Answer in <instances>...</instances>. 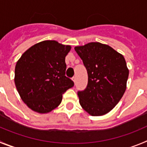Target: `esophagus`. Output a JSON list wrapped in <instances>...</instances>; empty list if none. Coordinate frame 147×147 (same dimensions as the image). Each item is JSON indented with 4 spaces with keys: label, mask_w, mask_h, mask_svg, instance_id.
<instances>
[{
    "label": "esophagus",
    "mask_w": 147,
    "mask_h": 147,
    "mask_svg": "<svg viewBox=\"0 0 147 147\" xmlns=\"http://www.w3.org/2000/svg\"><path fill=\"white\" fill-rule=\"evenodd\" d=\"M72 80H73V82H74V83H76V77H75V76H74L73 77V78H72Z\"/></svg>",
    "instance_id": "34e87169"
}]
</instances>
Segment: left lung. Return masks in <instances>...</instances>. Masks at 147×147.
I'll return each mask as SVG.
<instances>
[{
    "mask_svg": "<svg viewBox=\"0 0 147 147\" xmlns=\"http://www.w3.org/2000/svg\"><path fill=\"white\" fill-rule=\"evenodd\" d=\"M88 73V85L78 92L82 108L91 116H102L117 105L127 88L129 69L122 55L108 45L90 42L77 46Z\"/></svg>",
    "mask_w": 147,
    "mask_h": 147,
    "instance_id": "obj_1",
    "label": "left lung"
}]
</instances>
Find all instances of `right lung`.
Listing matches in <instances>:
<instances>
[{"label":"right lung","mask_w":147,"mask_h":147,"mask_svg":"<svg viewBox=\"0 0 147 147\" xmlns=\"http://www.w3.org/2000/svg\"><path fill=\"white\" fill-rule=\"evenodd\" d=\"M70 45L55 40L34 45L21 55L15 66L14 83L22 100L32 111L47 113L57 108L62 94L74 86L65 75V57Z\"/></svg>","instance_id":"obj_1"}]
</instances>
